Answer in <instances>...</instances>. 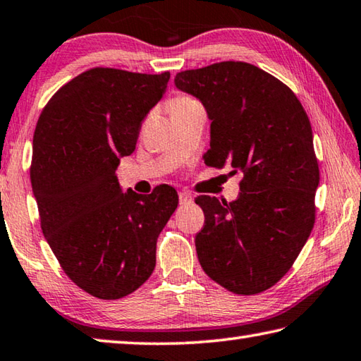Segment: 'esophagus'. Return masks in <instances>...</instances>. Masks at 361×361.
<instances>
[{
	"instance_id": "34e87169",
	"label": "esophagus",
	"mask_w": 361,
	"mask_h": 361,
	"mask_svg": "<svg viewBox=\"0 0 361 361\" xmlns=\"http://www.w3.org/2000/svg\"><path fill=\"white\" fill-rule=\"evenodd\" d=\"M193 201V196L190 195L188 192H180L179 193V202L180 204H190Z\"/></svg>"
}]
</instances>
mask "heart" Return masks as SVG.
Here are the masks:
<instances>
[{
	"mask_svg": "<svg viewBox=\"0 0 361 361\" xmlns=\"http://www.w3.org/2000/svg\"><path fill=\"white\" fill-rule=\"evenodd\" d=\"M198 106H201L200 102L193 99L192 96H187V94H179V96H176L169 100V110H171L173 118L179 116V114H183V113L192 111Z\"/></svg>",
	"mask_w": 361,
	"mask_h": 361,
	"instance_id": "b5f03b06",
	"label": "heart"
}]
</instances>
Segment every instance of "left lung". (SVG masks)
<instances>
[{"mask_svg":"<svg viewBox=\"0 0 361 361\" xmlns=\"http://www.w3.org/2000/svg\"><path fill=\"white\" fill-rule=\"evenodd\" d=\"M174 83L212 121L206 165L243 174L235 201L195 200L206 216L195 237L201 267L234 294H259L288 274L314 226L319 165L308 114L286 85L240 61L179 72Z\"/></svg>","mask_w":361,"mask_h":361,"instance_id":"obj_1","label":"left lung"}]
</instances>
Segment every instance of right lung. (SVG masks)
I'll return each instance as SVG.
<instances>
[{
  "instance_id": "add662e5",
  "label": "right lung",
  "mask_w": 361,
  "mask_h": 361,
  "mask_svg": "<svg viewBox=\"0 0 361 361\" xmlns=\"http://www.w3.org/2000/svg\"><path fill=\"white\" fill-rule=\"evenodd\" d=\"M169 72L94 67L54 92L32 138L31 185L40 228L66 275L102 300H116L155 267L161 229L178 207L173 187L122 193L119 159L166 91Z\"/></svg>"
}]
</instances>
